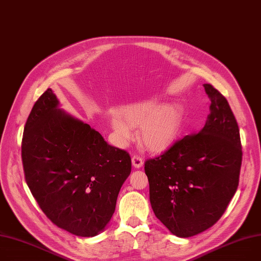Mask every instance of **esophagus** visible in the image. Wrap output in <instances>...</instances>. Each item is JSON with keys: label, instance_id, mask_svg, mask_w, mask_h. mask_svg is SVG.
Listing matches in <instances>:
<instances>
[{"label": "esophagus", "instance_id": "esophagus-1", "mask_svg": "<svg viewBox=\"0 0 261 261\" xmlns=\"http://www.w3.org/2000/svg\"><path fill=\"white\" fill-rule=\"evenodd\" d=\"M143 159L140 156V155H138V154H134L133 156H132V165L135 167V168H140V167H142L143 166Z\"/></svg>", "mask_w": 261, "mask_h": 261}]
</instances>
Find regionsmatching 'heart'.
Here are the masks:
<instances>
[{"mask_svg":"<svg viewBox=\"0 0 261 261\" xmlns=\"http://www.w3.org/2000/svg\"><path fill=\"white\" fill-rule=\"evenodd\" d=\"M111 127L121 144L132 139V128L141 127L140 141L147 150L162 152L171 147L184 121V109L178 103L159 107L149 101L124 109L121 116L112 114Z\"/></svg>","mask_w":261,"mask_h":261,"instance_id":"obj_1","label":"heart"}]
</instances>
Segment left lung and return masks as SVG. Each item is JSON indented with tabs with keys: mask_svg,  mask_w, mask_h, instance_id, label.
Instances as JSON below:
<instances>
[{
	"mask_svg": "<svg viewBox=\"0 0 261 261\" xmlns=\"http://www.w3.org/2000/svg\"><path fill=\"white\" fill-rule=\"evenodd\" d=\"M203 87L211 101L203 127L145 162L155 217L181 238L217 223L239 185V127L226 98L211 84Z\"/></svg>",
	"mask_w": 261,
	"mask_h": 261,
	"instance_id": "obj_1",
	"label": "left lung"
}]
</instances>
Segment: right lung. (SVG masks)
I'll use <instances>...</instances> for the list:
<instances>
[{"label":"right lung","instance_id":"right-lung-1","mask_svg":"<svg viewBox=\"0 0 261 261\" xmlns=\"http://www.w3.org/2000/svg\"><path fill=\"white\" fill-rule=\"evenodd\" d=\"M59 105L48 88L30 113L21 146L25 181L53 224L79 237H94L115 211L131 158Z\"/></svg>","mask_w":261,"mask_h":261}]
</instances>
